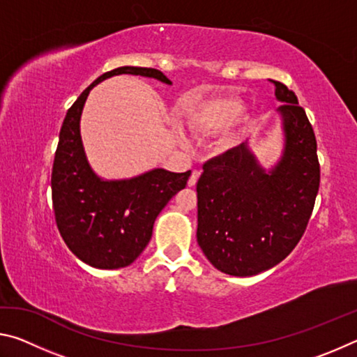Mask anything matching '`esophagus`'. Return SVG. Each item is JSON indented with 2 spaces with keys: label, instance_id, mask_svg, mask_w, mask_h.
Instances as JSON below:
<instances>
[{
  "label": "esophagus",
  "instance_id": "34e87169",
  "mask_svg": "<svg viewBox=\"0 0 357 357\" xmlns=\"http://www.w3.org/2000/svg\"><path fill=\"white\" fill-rule=\"evenodd\" d=\"M200 174H202V172H200V170H193V172H192V174H190L189 181H187V184H189L190 187L195 185V184H197V181H198V178H200Z\"/></svg>",
  "mask_w": 357,
  "mask_h": 357
}]
</instances>
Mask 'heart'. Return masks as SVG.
I'll return each mask as SVG.
<instances>
[{"label": "heart", "mask_w": 357, "mask_h": 357, "mask_svg": "<svg viewBox=\"0 0 357 357\" xmlns=\"http://www.w3.org/2000/svg\"><path fill=\"white\" fill-rule=\"evenodd\" d=\"M243 113L241 102L233 96H217L204 99L189 110V124L202 134L223 132Z\"/></svg>", "instance_id": "1"}]
</instances>
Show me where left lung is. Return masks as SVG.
Returning a JSON list of instances; mask_svg holds the SVG:
<instances>
[{
	"label": "left lung",
	"instance_id": "8db88e82",
	"mask_svg": "<svg viewBox=\"0 0 357 357\" xmlns=\"http://www.w3.org/2000/svg\"><path fill=\"white\" fill-rule=\"evenodd\" d=\"M285 153L273 172L245 144L208 160L197 183L198 245L222 273L255 275L283 261L304 234L319 189L315 132L294 91L273 80Z\"/></svg>",
	"mask_w": 357,
	"mask_h": 357
}]
</instances>
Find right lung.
Instances as JSON below:
<instances>
[{
  "mask_svg": "<svg viewBox=\"0 0 357 357\" xmlns=\"http://www.w3.org/2000/svg\"><path fill=\"white\" fill-rule=\"evenodd\" d=\"M134 74L170 84L151 68L113 69L84 89L66 113L52 168V202L66 245L93 268L118 269L134 263L153 236L155 217L184 189L190 170L155 168L124 181H102L89 168L80 137V116L91 88L108 77Z\"/></svg>",
  "mask_w": 357,
  "mask_h": 357,
  "instance_id": "1",
  "label": "right lung"
}]
</instances>
